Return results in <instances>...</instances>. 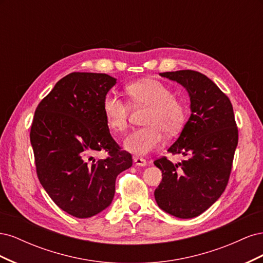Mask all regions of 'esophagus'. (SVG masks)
<instances>
[{"mask_svg":"<svg viewBox=\"0 0 263 263\" xmlns=\"http://www.w3.org/2000/svg\"><path fill=\"white\" fill-rule=\"evenodd\" d=\"M134 162H135V164L138 165V166H145V165H147V161H146V159H144V158L134 157Z\"/></svg>","mask_w":263,"mask_h":263,"instance_id":"obj_1","label":"esophagus"}]
</instances>
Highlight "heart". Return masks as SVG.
<instances>
[{
	"mask_svg": "<svg viewBox=\"0 0 263 263\" xmlns=\"http://www.w3.org/2000/svg\"><path fill=\"white\" fill-rule=\"evenodd\" d=\"M129 101L135 106H146V127L134 130L124 141L129 153L144 156L162 144L163 130L174 134L185 122L186 109L183 102L173 97L168 85L156 79H142L126 86ZM103 114L107 126L117 134L128 127L129 104L122 98L108 93L103 100Z\"/></svg>",
	"mask_w": 263,
	"mask_h": 263,
	"instance_id": "1",
	"label": "heart"
}]
</instances>
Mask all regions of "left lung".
Segmentation results:
<instances>
[{"instance_id": "left-lung-1", "label": "left lung", "mask_w": 263, "mask_h": 263, "mask_svg": "<svg viewBox=\"0 0 263 263\" xmlns=\"http://www.w3.org/2000/svg\"><path fill=\"white\" fill-rule=\"evenodd\" d=\"M187 91L191 116L168 149L184 160L173 164L165 157L154 162L162 171L155 191L159 208L178 218H193L224 192L238 144L233 105L211 79L193 70L160 73Z\"/></svg>"}]
</instances>
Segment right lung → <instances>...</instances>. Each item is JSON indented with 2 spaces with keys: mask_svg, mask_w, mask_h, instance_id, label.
I'll list each match as a JSON object with an SVG mask.
<instances>
[{
  "mask_svg": "<svg viewBox=\"0 0 263 263\" xmlns=\"http://www.w3.org/2000/svg\"><path fill=\"white\" fill-rule=\"evenodd\" d=\"M116 84L105 73L72 72L39 103L30 128L36 171L59 208L89 218L110 205L117 176L133 164L109 134L103 100ZM98 151L109 154L97 162Z\"/></svg>",
  "mask_w": 263,
  "mask_h": 263,
  "instance_id": "obj_1",
  "label": "right lung"
}]
</instances>
